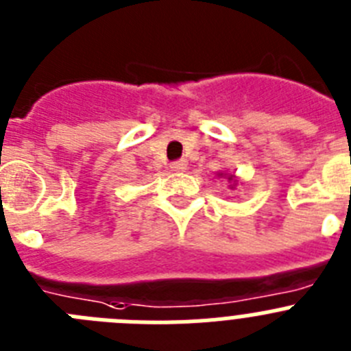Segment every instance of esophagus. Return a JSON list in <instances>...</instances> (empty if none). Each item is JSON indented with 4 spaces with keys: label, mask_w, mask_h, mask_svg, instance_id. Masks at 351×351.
<instances>
[{
    "label": "esophagus",
    "mask_w": 351,
    "mask_h": 351,
    "mask_svg": "<svg viewBox=\"0 0 351 351\" xmlns=\"http://www.w3.org/2000/svg\"><path fill=\"white\" fill-rule=\"evenodd\" d=\"M170 169H172L173 172H184V170L188 169V163H186L184 160H181V161H173L172 165H170Z\"/></svg>",
    "instance_id": "obj_1"
}]
</instances>
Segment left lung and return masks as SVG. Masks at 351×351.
I'll list each match as a JSON object with an SVG mask.
<instances>
[{
  "mask_svg": "<svg viewBox=\"0 0 351 351\" xmlns=\"http://www.w3.org/2000/svg\"><path fill=\"white\" fill-rule=\"evenodd\" d=\"M218 178H223V179H226V181L230 182V188L232 190H234L235 186H237V179H235V176L234 173H226V172H218Z\"/></svg>",
  "mask_w": 351,
  "mask_h": 351,
  "instance_id": "obj_1",
  "label": "left lung"
}]
</instances>
